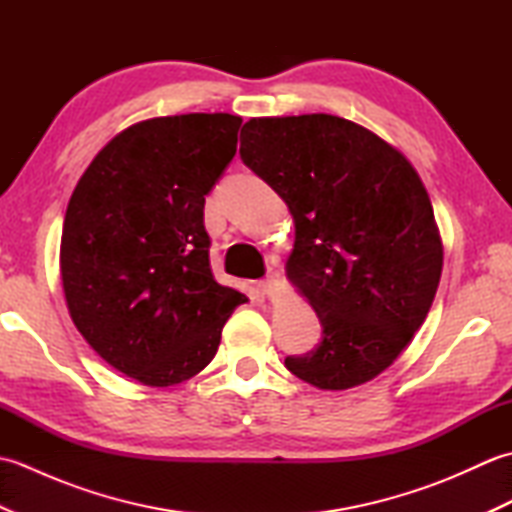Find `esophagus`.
<instances>
[{
    "mask_svg": "<svg viewBox=\"0 0 512 512\" xmlns=\"http://www.w3.org/2000/svg\"><path fill=\"white\" fill-rule=\"evenodd\" d=\"M257 288L264 292L266 297H275L279 292V275L277 273H270L264 281H259Z\"/></svg>",
    "mask_w": 512,
    "mask_h": 512,
    "instance_id": "esophagus-1",
    "label": "esophagus"
}]
</instances>
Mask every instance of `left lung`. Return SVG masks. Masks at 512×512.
<instances>
[{"instance_id":"8db88e82","label":"left lung","mask_w":512,"mask_h":512,"mask_svg":"<svg viewBox=\"0 0 512 512\" xmlns=\"http://www.w3.org/2000/svg\"><path fill=\"white\" fill-rule=\"evenodd\" d=\"M244 165L295 220L288 279L317 312L321 343L286 367L341 391L396 361L420 330L442 275V239L411 162L332 114L250 118Z\"/></svg>"}]
</instances>
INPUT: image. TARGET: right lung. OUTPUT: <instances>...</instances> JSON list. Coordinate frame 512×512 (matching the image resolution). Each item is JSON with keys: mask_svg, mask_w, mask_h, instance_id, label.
I'll return each mask as SVG.
<instances>
[{"mask_svg": "<svg viewBox=\"0 0 512 512\" xmlns=\"http://www.w3.org/2000/svg\"><path fill=\"white\" fill-rule=\"evenodd\" d=\"M242 118L160 116L123 129L85 169L65 211L61 281L92 350L149 387L213 361L248 299L217 284L204 195L237 151Z\"/></svg>", "mask_w": 512, "mask_h": 512, "instance_id": "obj_1", "label": "right lung"}]
</instances>
